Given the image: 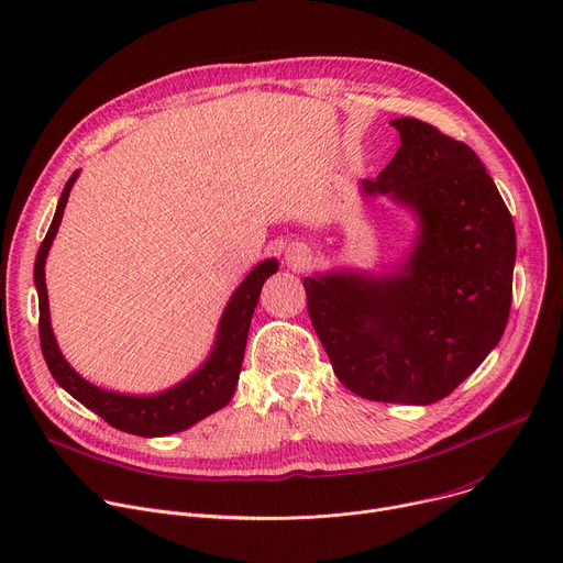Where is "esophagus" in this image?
Here are the masks:
<instances>
[{
	"instance_id": "34e87169",
	"label": "esophagus",
	"mask_w": 563,
	"mask_h": 563,
	"mask_svg": "<svg viewBox=\"0 0 563 563\" xmlns=\"http://www.w3.org/2000/svg\"><path fill=\"white\" fill-rule=\"evenodd\" d=\"M288 262H290L292 266H305L307 256H301V254H290V256H288Z\"/></svg>"
}]
</instances>
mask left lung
Masks as SVG:
<instances>
[{
    "mask_svg": "<svg viewBox=\"0 0 563 563\" xmlns=\"http://www.w3.org/2000/svg\"><path fill=\"white\" fill-rule=\"evenodd\" d=\"M393 125L401 146L363 189L419 213L417 247L395 277H307V309L347 390L426 406L449 397L498 344L511 307L516 232L464 142L415 117Z\"/></svg>",
    "mask_w": 563,
    "mask_h": 563,
    "instance_id": "left-lung-1",
    "label": "left lung"
}]
</instances>
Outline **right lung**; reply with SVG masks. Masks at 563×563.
<instances>
[{
    "mask_svg": "<svg viewBox=\"0 0 563 563\" xmlns=\"http://www.w3.org/2000/svg\"><path fill=\"white\" fill-rule=\"evenodd\" d=\"M76 176L78 170H74L71 178L67 180L54 213V221L49 225V232L45 241L40 243V250L35 256L33 277H35L37 301H40L37 329H40L42 356H45V363L52 376L58 380V385L65 387V390L85 408H90L101 419H106L112 428L131 432V435H140V438H159V435H170V432H180L230 404L236 390V380H239V372L245 354L250 320L258 301V295H262L264 282L273 273H277V262L275 258L262 262L243 279V284L236 288L223 313V320L219 327V340H216V347L209 361L185 383L170 387V390L155 397H128V395L99 390V387H95L92 383L80 378L63 358L49 324V299H47V284H45V258L58 232L63 209L67 205L69 189Z\"/></svg>",
    "mask_w": 563,
    "mask_h": 563,
    "instance_id": "1",
    "label": "right lung"
}]
</instances>
